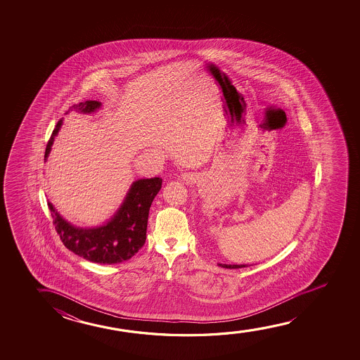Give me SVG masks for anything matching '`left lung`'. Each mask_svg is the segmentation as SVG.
Instances as JSON below:
<instances>
[{"instance_id":"1","label":"left lung","mask_w":360,"mask_h":360,"mask_svg":"<svg viewBox=\"0 0 360 360\" xmlns=\"http://www.w3.org/2000/svg\"><path fill=\"white\" fill-rule=\"evenodd\" d=\"M219 266H222V268H227V269H238V268L247 266L246 264H221V263H219Z\"/></svg>"}]
</instances>
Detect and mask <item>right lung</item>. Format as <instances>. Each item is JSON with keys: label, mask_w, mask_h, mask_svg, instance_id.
<instances>
[{"label": "right lung", "mask_w": 360, "mask_h": 360, "mask_svg": "<svg viewBox=\"0 0 360 360\" xmlns=\"http://www.w3.org/2000/svg\"><path fill=\"white\" fill-rule=\"evenodd\" d=\"M102 107L98 101H86L70 107V112L91 114ZM63 125L60 119L46 145L44 160L49 156L54 139ZM162 186L160 177L143 178L131 183L123 202L108 221L94 227L75 226L65 220L51 202L48 207L55 229L65 247L84 259L101 264H115L128 261L138 253L146 240L150 207Z\"/></svg>", "instance_id": "1"}]
</instances>
